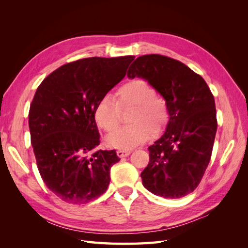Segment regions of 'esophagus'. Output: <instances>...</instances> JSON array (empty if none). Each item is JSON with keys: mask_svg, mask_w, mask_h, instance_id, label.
<instances>
[{"mask_svg": "<svg viewBox=\"0 0 248 248\" xmlns=\"http://www.w3.org/2000/svg\"><path fill=\"white\" fill-rule=\"evenodd\" d=\"M130 153H131L130 150H118L117 151V155L119 157H126V156H128Z\"/></svg>", "mask_w": 248, "mask_h": 248, "instance_id": "34e87169", "label": "esophagus"}]
</instances>
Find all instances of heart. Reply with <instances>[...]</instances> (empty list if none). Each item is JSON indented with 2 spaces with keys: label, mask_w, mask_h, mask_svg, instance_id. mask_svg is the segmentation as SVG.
I'll return each mask as SVG.
<instances>
[{
  "label": "heart",
  "mask_w": 248,
  "mask_h": 248,
  "mask_svg": "<svg viewBox=\"0 0 248 248\" xmlns=\"http://www.w3.org/2000/svg\"><path fill=\"white\" fill-rule=\"evenodd\" d=\"M117 100L107 94L97 102L94 109L96 124L107 132L116 128L119 108L133 107L130 125L120 127L107 138L108 145L119 149H130L145 142L150 134L157 137L170 120L167 100L157 95L156 89L145 79L134 78L117 90Z\"/></svg>",
  "instance_id": "heart-1"
}]
</instances>
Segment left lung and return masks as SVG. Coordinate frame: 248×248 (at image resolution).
I'll list each match as a JSON object with an SVG mask.
<instances>
[{
    "label": "left lung",
    "instance_id": "left-lung-1",
    "mask_svg": "<svg viewBox=\"0 0 248 248\" xmlns=\"http://www.w3.org/2000/svg\"><path fill=\"white\" fill-rule=\"evenodd\" d=\"M127 77L147 79L170 108L167 131L148 148L142 185L158 197H185L199 186L211 159L217 130L214 96L200 74L161 55L139 57Z\"/></svg>",
    "mask_w": 248,
    "mask_h": 248
}]
</instances>
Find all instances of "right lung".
<instances>
[{
	"label": "right lung",
	"instance_id": "obj_1",
	"mask_svg": "<svg viewBox=\"0 0 248 248\" xmlns=\"http://www.w3.org/2000/svg\"><path fill=\"white\" fill-rule=\"evenodd\" d=\"M134 56L86 58L52 71L37 88L29 127L37 168L60 200L87 204L107 191L116 150H98L94 109L125 77Z\"/></svg>",
	"mask_w": 248,
	"mask_h": 248
}]
</instances>
